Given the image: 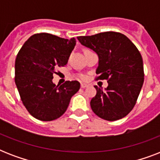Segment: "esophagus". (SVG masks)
Listing matches in <instances>:
<instances>
[{
  "label": "esophagus",
  "instance_id": "1",
  "mask_svg": "<svg viewBox=\"0 0 160 160\" xmlns=\"http://www.w3.org/2000/svg\"><path fill=\"white\" fill-rule=\"evenodd\" d=\"M80 86H81V88H86V87H88V85H86V84H84V83H81Z\"/></svg>",
  "mask_w": 160,
  "mask_h": 160
}]
</instances>
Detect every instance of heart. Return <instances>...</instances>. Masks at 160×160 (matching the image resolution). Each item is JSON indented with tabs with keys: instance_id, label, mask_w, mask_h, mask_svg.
Wrapping results in <instances>:
<instances>
[{
	"instance_id": "heart-1",
	"label": "heart",
	"mask_w": 160,
	"mask_h": 160,
	"mask_svg": "<svg viewBox=\"0 0 160 160\" xmlns=\"http://www.w3.org/2000/svg\"><path fill=\"white\" fill-rule=\"evenodd\" d=\"M78 77H79V79H80V80H85V79H86L85 75H82V74H80V75H78Z\"/></svg>"
}]
</instances>
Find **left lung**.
<instances>
[{
    "label": "left lung",
    "instance_id": "1",
    "mask_svg": "<svg viewBox=\"0 0 160 160\" xmlns=\"http://www.w3.org/2000/svg\"><path fill=\"white\" fill-rule=\"evenodd\" d=\"M77 39L97 53V80L108 82L105 91L95 85L97 93L90 101L93 112L109 121L125 117L136 104L144 83L143 59L139 50L127 36L114 31Z\"/></svg>",
    "mask_w": 160,
    "mask_h": 160
}]
</instances>
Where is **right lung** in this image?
Segmentation results:
<instances>
[{
    "label": "right lung",
    "instance_id": "1",
    "mask_svg": "<svg viewBox=\"0 0 160 160\" xmlns=\"http://www.w3.org/2000/svg\"><path fill=\"white\" fill-rule=\"evenodd\" d=\"M75 42V38L35 34L16 55L15 82L24 106L36 119L51 121L60 118L80 90L76 80H67L60 86L52 82L55 68L67 64Z\"/></svg>",
    "mask_w": 160,
    "mask_h": 160
}]
</instances>
